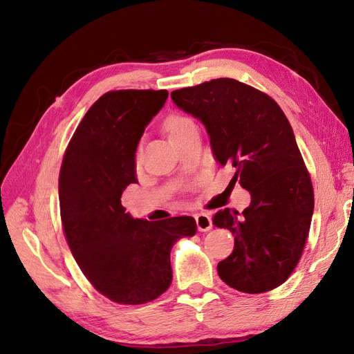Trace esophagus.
<instances>
[{
    "mask_svg": "<svg viewBox=\"0 0 354 354\" xmlns=\"http://www.w3.org/2000/svg\"><path fill=\"white\" fill-rule=\"evenodd\" d=\"M195 220H196V226H198L199 232H208V230H211L212 221H211V217L208 216V214L199 212V214H196V216H195Z\"/></svg>",
    "mask_w": 354,
    "mask_h": 354,
    "instance_id": "obj_1",
    "label": "esophagus"
}]
</instances>
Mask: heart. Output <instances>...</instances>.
Wrapping results in <instances>:
<instances>
[{"mask_svg":"<svg viewBox=\"0 0 354 354\" xmlns=\"http://www.w3.org/2000/svg\"><path fill=\"white\" fill-rule=\"evenodd\" d=\"M190 125H194V122H192V121L189 120V118L181 116V115H173V116H169L168 120H167V124H165L169 138H173V137H176L177 134L183 133V131L186 130V128H189Z\"/></svg>","mask_w":354,"mask_h":354,"instance_id":"1","label":"heart"}]
</instances>
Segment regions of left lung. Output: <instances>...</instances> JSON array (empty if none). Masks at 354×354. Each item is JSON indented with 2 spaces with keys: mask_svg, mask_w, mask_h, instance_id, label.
Segmentation results:
<instances>
[{
  "mask_svg": "<svg viewBox=\"0 0 354 354\" xmlns=\"http://www.w3.org/2000/svg\"><path fill=\"white\" fill-rule=\"evenodd\" d=\"M178 109L198 118L221 165L236 169L234 183L251 194L242 214L224 208L214 226L234 234V248L217 270L246 294L282 285L301 257L312 223V180L292 127L273 99L232 78L171 93Z\"/></svg>",
  "mask_w": 354,
  "mask_h": 354,
  "instance_id": "1",
  "label": "left lung"
}]
</instances>
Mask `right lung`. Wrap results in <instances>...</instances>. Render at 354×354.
<instances>
[{"label": "right lung", "instance_id": "obj_1", "mask_svg": "<svg viewBox=\"0 0 354 354\" xmlns=\"http://www.w3.org/2000/svg\"><path fill=\"white\" fill-rule=\"evenodd\" d=\"M167 90L103 94L82 118L63 158L60 216L80 269L100 294L120 304H145L173 281L169 252L196 233L194 217L134 218L121 203L136 183V152Z\"/></svg>", "mask_w": 354, "mask_h": 354}]
</instances>
